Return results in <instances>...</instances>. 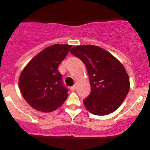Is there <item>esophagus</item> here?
Instances as JSON below:
<instances>
[{"instance_id":"1","label":"esophagus","mask_w":150,"mask_h":150,"mask_svg":"<svg viewBox=\"0 0 150 150\" xmlns=\"http://www.w3.org/2000/svg\"><path fill=\"white\" fill-rule=\"evenodd\" d=\"M75 88H76V86H75V85H74V86H72V87L70 88V89H71V91H75Z\"/></svg>"}]
</instances>
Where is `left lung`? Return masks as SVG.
<instances>
[{
  "label": "left lung",
  "mask_w": 150,
  "mask_h": 150,
  "mask_svg": "<svg viewBox=\"0 0 150 150\" xmlns=\"http://www.w3.org/2000/svg\"><path fill=\"white\" fill-rule=\"evenodd\" d=\"M70 53L87 68L91 93L83 100L86 108L96 115L115 111L130 88L129 78L123 65L111 54L93 45L75 46Z\"/></svg>",
  "instance_id": "obj_1"
}]
</instances>
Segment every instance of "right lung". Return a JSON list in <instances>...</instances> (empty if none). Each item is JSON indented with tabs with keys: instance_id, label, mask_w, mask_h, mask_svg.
Segmentation results:
<instances>
[{
	"instance_id": "right-lung-1",
	"label": "right lung",
	"mask_w": 150,
	"mask_h": 150,
	"mask_svg": "<svg viewBox=\"0 0 150 150\" xmlns=\"http://www.w3.org/2000/svg\"><path fill=\"white\" fill-rule=\"evenodd\" d=\"M71 48L69 45H52L30 60L22 70L19 80L20 91L35 110L54 111L66 100L68 89L58 67Z\"/></svg>"
}]
</instances>
